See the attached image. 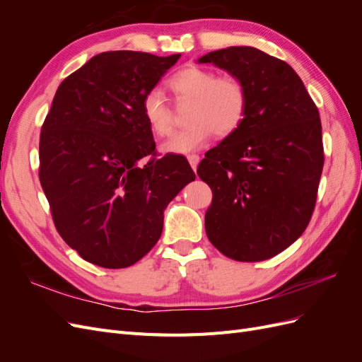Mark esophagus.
<instances>
[{"instance_id":"1","label":"esophagus","mask_w":362,"mask_h":362,"mask_svg":"<svg viewBox=\"0 0 362 362\" xmlns=\"http://www.w3.org/2000/svg\"><path fill=\"white\" fill-rule=\"evenodd\" d=\"M187 160L190 163V166L193 170H196V168H198V163H199V156L196 154H192V156H187Z\"/></svg>"}]
</instances>
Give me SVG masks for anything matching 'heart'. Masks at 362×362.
Returning <instances> with one entry per match:
<instances>
[{"instance_id": "heart-1", "label": "heart", "mask_w": 362, "mask_h": 362, "mask_svg": "<svg viewBox=\"0 0 362 362\" xmlns=\"http://www.w3.org/2000/svg\"><path fill=\"white\" fill-rule=\"evenodd\" d=\"M169 87L178 101H190L185 116L189 127L163 145V151L169 154L198 151L213 134L231 136L246 117L247 90L237 76H216L210 69L189 66L170 76ZM141 115L156 136L172 134L173 113L160 92L151 90L144 96Z\"/></svg>"}]
</instances>
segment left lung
Instances as JSON below:
<instances>
[{
	"instance_id": "8db88e82",
	"label": "left lung",
	"mask_w": 362,
	"mask_h": 362,
	"mask_svg": "<svg viewBox=\"0 0 362 362\" xmlns=\"http://www.w3.org/2000/svg\"><path fill=\"white\" fill-rule=\"evenodd\" d=\"M199 63L247 90L243 124L198 166L213 192L208 240L235 261L272 258L303 234L315 208L325 163L319 110L290 64L257 48L229 47Z\"/></svg>"
}]
</instances>
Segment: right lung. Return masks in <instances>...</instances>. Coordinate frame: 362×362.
Wrapping results in <instances>:
<instances>
[{
    "label": "right lung",
    "mask_w": 362,
    "mask_h": 362,
    "mask_svg": "<svg viewBox=\"0 0 362 362\" xmlns=\"http://www.w3.org/2000/svg\"><path fill=\"white\" fill-rule=\"evenodd\" d=\"M181 54L108 51L66 76L42 125L39 180L60 237L104 269L156 246L163 213L193 181L187 158L160 157L141 100Z\"/></svg>",
    "instance_id": "right-lung-1"
}]
</instances>
